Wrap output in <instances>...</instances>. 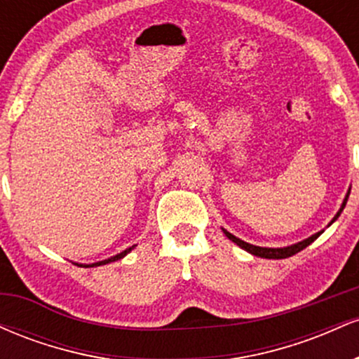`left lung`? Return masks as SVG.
I'll return each mask as SVG.
<instances>
[{"instance_id":"8db88e82","label":"left lung","mask_w":359,"mask_h":359,"mask_svg":"<svg viewBox=\"0 0 359 359\" xmlns=\"http://www.w3.org/2000/svg\"><path fill=\"white\" fill-rule=\"evenodd\" d=\"M349 192H351V189H348V194H346V197H344L343 204H341L339 211L336 212V216L332 217V221L329 222L327 226H331L332 222H334V221L337 219V217L341 216V212H343V209H344L346 203H348ZM221 229H222V233L226 234V238H229V240H231L233 243H236V245L240 246V248H243L245 251H248V253H251V255H255V257H259V258H269V259H282V258H288V257H292V255L299 253V251H302L304 248H307V246L311 245L312 241H316L317 238H319L320 234L324 233V229H323V231H319V233L312 234V236L306 238V240H302V241L295 243V245H290V246H283V248H263V246H255V245H250V243H246V241L240 240V238H236V236H234V234H231L229 231H226L224 228H221Z\"/></svg>"}]
</instances>
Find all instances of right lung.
<instances>
[{"label":"right lung","instance_id":"1","mask_svg":"<svg viewBox=\"0 0 359 359\" xmlns=\"http://www.w3.org/2000/svg\"><path fill=\"white\" fill-rule=\"evenodd\" d=\"M135 246L137 245H133V246H130V248H126L125 251H121V253H118V255H114V257H111V258H108V259H102V262H96V263H89V265H82V263H76L77 266H100V265H106V263H111V262H116V259H121L123 257H126L128 253H130L131 250L135 248Z\"/></svg>","mask_w":359,"mask_h":359}]
</instances>
